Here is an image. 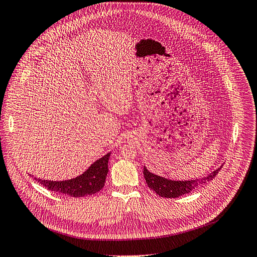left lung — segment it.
I'll return each mask as SVG.
<instances>
[{
  "label": "left lung",
  "mask_w": 257,
  "mask_h": 257,
  "mask_svg": "<svg viewBox=\"0 0 257 257\" xmlns=\"http://www.w3.org/2000/svg\"><path fill=\"white\" fill-rule=\"evenodd\" d=\"M221 167L216 169L214 173L208 175L205 178L199 180H192V181H172V180H167L165 178L148 172L146 167H144L143 174L148 187L155 191L159 196L164 198H177L179 196L191 193L198 186L211 181V180H213L217 176V174L219 173Z\"/></svg>",
  "instance_id": "1"
}]
</instances>
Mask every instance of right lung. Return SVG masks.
I'll return each instance as SVG.
<instances>
[{"instance_id":"obj_1","label":"right lung","mask_w":257,"mask_h":257,"mask_svg":"<svg viewBox=\"0 0 257 257\" xmlns=\"http://www.w3.org/2000/svg\"><path fill=\"white\" fill-rule=\"evenodd\" d=\"M110 154L103 156L96 162H94L87 172L81 176L66 180V181H47V180L36 179L41 185L46 187L49 191L56 192L71 197H83L96 194L104 185L106 177L108 174V161Z\"/></svg>"}]
</instances>
